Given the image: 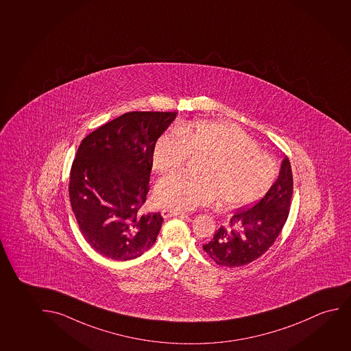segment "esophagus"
I'll return each mask as SVG.
<instances>
[{
    "instance_id": "esophagus-1",
    "label": "esophagus",
    "mask_w": 351,
    "mask_h": 351,
    "mask_svg": "<svg viewBox=\"0 0 351 351\" xmlns=\"http://www.w3.org/2000/svg\"><path fill=\"white\" fill-rule=\"evenodd\" d=\"M161 215H162L165 219H167V217H184L185 214L183 212H179V210H171V209H162L161 210Z\"/></svg>"
}]
</instances>
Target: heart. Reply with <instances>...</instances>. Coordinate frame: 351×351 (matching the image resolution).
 <instances>
[{"label": "heart", "mask_w": 351, "mask_h": 351, "mask_svg": "<svg viewBox=\"0 0 351 351\" xmlns=\"http://www.w3.org/2000/svg\"><path fill=\"white\" fill-rule=\"evenodd\" d=\"M190 155L208 156L199 169L201 177L178 173L161 179L154 190L160 207L191 210L220 199L222 207L239 209L261 199L277 178V165L271 156L231 123H180L158 139L154 168L161 173L178 171Z\"/></svg>", "instance_id": "b5f03b06"}]
</instances>
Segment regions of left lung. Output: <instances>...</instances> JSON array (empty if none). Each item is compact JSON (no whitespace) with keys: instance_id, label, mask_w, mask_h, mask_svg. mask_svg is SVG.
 <instances>
[{"instance_id":"1","label":"left lung","mask_w":351,"mask_h":351,"mask_svg":"<svg viewBox=\"0 0 351 351\" xmlns=\"http://www.w3.org/2000/svg\"><path fill=\"white\" fill-rule=\"evenodd\" d=\"M293 178L289 158H282L277 180L252 207L241 209L221 226L203 250L217 265L239 267L255 261L276 242L291 206Z\"/></svg>"}]
</instances>
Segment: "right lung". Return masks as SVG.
Returning a JSON list of instances; mask_svg holds the SVG:
<instances>
[{
    "label": "right lung",
    "instance_id": "right-lung-1",
    "mask_svg": "<svg viewBox=\"0 0 351 351\" xmlns=\"http://www.w3.org/2000/svg\"><path fill=\"white\" fill-rule=\"evenodd\" d=\"M177 112H130L80 143L69 176V199L80 232L101 255L128 261L153 247L163 219L141 214L154 149Z\"/></svg>",
    "mask_w": 351,
    "mask_h": 351
}]
</instances>
